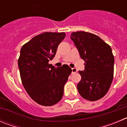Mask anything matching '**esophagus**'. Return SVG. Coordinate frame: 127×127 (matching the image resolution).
I'll return each instance as SVG.
<instances>
[{
  "label": "esophagus",
  "instance_id": "1",
  "mask_svg": "<svg viewBox=\"0 0 127 127\" xmlns=\"http://www.w3.org/2000/svg\"><path fill=\"white\" fill-rule=\"evenodd\" d=\"M76 72H77V69H75V68H72V73H76Z\"/></svg>",
  "mask_w": 127,
  "mask_h": 127
}]
</instances>
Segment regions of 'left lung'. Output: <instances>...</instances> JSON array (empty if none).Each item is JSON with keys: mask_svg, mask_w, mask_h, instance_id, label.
Here are the masks:
<instances>
[{"mask_svg": "<svg viewBox=\"0 0 127 127\" xmlns=\"http://www.w3.org/2000/svg\"><path fill=\"white\" fill-rule=\"evenodd\" d=\"M70 38L85 60V70L77 86L83 98L95 101L107 94L114 75V58L111 48L97 35L84 31L72 32Z\"/></svg>", "mask_w": 127, "mask_h": 127, "instance_id": "8db88e82", "label": "left lung"}]
</instances>
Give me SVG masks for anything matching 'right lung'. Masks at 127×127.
Masks as SVG:
<instances>
[{
    "mask_svg": "<svg viewBox=\"0 0 127 127\" xmlns=\"http://www.w3.org/2000/svg\"><path fill=\"white\" fill-rule=\"evenodd\" d=\"M65 37L64 32H44L20 50L18 64L22 83L31 98L41 105L51 106L60 101L72 72L67 65L55 68L49 64Z\"/></svg>",
    "mask_w": 127,
    "mask_h": 127,
    "instance_id": "obj_1",
    "label": "right lung"
}]
</instances>
